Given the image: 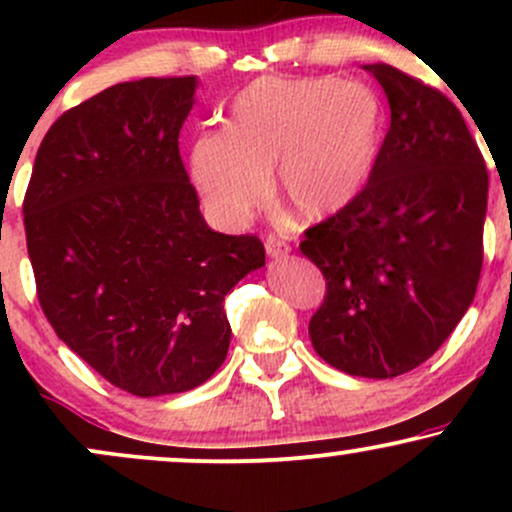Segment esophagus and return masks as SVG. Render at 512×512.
Segmentation results:
<instances>
[{"instance_id": "esophagus-1", "label": "esophagus", "mask_w": 512, "mask_h": 512, "mask_svg": "<svg viewBox=\"0 0 512 512\" xmlns=\"http://www.w3.org/2000/svg\"><path fill=\"white\" fill-rule=\"evenodd\" d=\"M264 248H267L269 257H274V260H281V257H286L291 252V245L279 236H267V240H264Z\"/></svg>"}]
</instances>
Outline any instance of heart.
Listing matches in <instances>:
<instances>
[{"label": "heart", "mask_w": 512, "mask_h": 512, "mask_svg": "<svg viewBox=\"0 0 512 512\" xmlns=\"http://www.w3.org/2000/svg\"><path fill=\"white\" fill-rule=\"evenodd\" d=\"M385 115L363 84L337 79H262L231 108L228 129L192 146V180L216 219L245 223L279 195L303 221L342 214L378 168Z\"/></svg>", "instance_id": "heart-1"}]
</instances>
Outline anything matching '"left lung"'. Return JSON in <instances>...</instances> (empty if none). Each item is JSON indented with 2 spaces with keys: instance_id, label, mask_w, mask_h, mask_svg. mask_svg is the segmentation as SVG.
Here are the masks:
<instances>
[{
  "instance_id": "left-lung-1",
  "label": "left lung",
  "mask_w": 512,
  "mask_h": 512,
  "mask_svg": "<svg viewBox=\"0 0 512 512\" xmlns=\"http://www.w3.org/2000/svg\"><path fill=\"white\" fill-rule=\"evenodd\" d=\"M366 69L390 103L378 168L349 209L303 233L301 252L327 281L308 325L317 356L385 380L436 354L472 305L489 173L450 98L390 64Z\"/></svg>"
}]
</instances>
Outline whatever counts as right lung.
Wrapping results in <instances>:
<instances>
[{"mask_svg":"<svg viewBox=\"0 0 512 512\" xmlns=\"http://www.w3.org/2000/svg\"><path fill=\"white\" fill-rule=\"evenodd\" d=\"M197 76L115 84L57 117L23 197L45 317L137 397L187 392L231 344L223 301L264 267L257 236L211 231L178 137Z\"/></svg>","mask_w":512,"mask_h":512,"instance_id":"1","label":"right lung"}]
</instances>
